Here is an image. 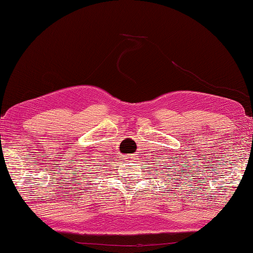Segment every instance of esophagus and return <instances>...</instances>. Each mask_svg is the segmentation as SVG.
I'll return each instance as SVG.
<instances>
[{"instance_id": "esophagus-1", "label": "esophagus", "mask_w": 253, "mask_h": 253, "mask_svg": "<svg viewBox=\"0 0 253 253\" xmlns=\"http://www.w3.org/2000/svg\"><path fill=\"white\" fill-rule=\"evenodd\" d=\"M127 159H128V160H136V156L129 155V156H127Z\"/></svg>"}]
</instances>
